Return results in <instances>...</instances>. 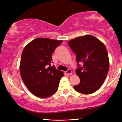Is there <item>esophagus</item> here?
Returning a JSON list of instances; mask_svg holds the SVG:
<instances>
[{"label": "esophagus", "instance_id": "1", "mask_svg": "<svg viewBox=\"0 0 122 122\" xmlns=\"http://www.w3.org/2000/svg\"><path fill=\"white\" fill-rule=\"evenodd\" d=\"M65 73L67 74V75H71V74L72 73V71L70 70V69H68V70L66 71V72H65Z\"/></svg>", "mask_w": 122, "mask_h": 122}]
</instances>
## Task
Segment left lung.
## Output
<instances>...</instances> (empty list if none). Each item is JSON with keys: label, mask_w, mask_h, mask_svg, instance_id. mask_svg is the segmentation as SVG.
<instances>
[{"label": "left lung", "mask_w": 122, "mask_h": 122, "mask_svg": "<svg viewBox=\"0 0 122 122\" xmlns=\"http://www.w3.org/2000/svg\"><path fill=\"white\" fill-rule=\"evenodd\" d=\"M68 44L76 55L78 63L76 73L79 77L80 83L74 85V89L83 94L96 92L103 84L110 67L105 45L91 35L76 38L69 41Z\"/></svg>", "instance_id": "8db88e82"}]
</instances>
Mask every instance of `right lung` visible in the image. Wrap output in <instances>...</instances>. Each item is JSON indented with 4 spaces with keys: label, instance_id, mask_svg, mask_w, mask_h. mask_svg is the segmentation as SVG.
Segmentation results:
<instances>
[{
    "label": "right lung",
    "instance_id": "add662e5",
    "mask_svg": "<svg viewBox=\"0 0 122 122\" xmlns=\"http://www.w3.org/2000/svg\"><path fill=\"white\" fill-rule=\"evenodd\" d=\"M62 41L38 38L23 50L20 65L21 76L28 89L36 96L48 97L58 90L63 73L54 66H50L52 54Z\"/></svg>",
    "mask_w": 122,
    "mask_h": 122
}]
</instances>
